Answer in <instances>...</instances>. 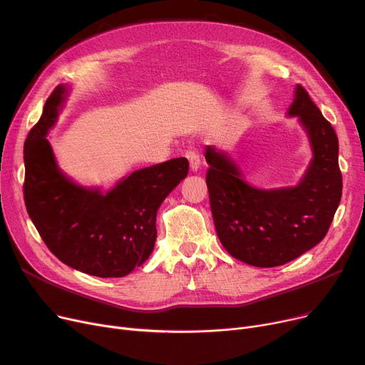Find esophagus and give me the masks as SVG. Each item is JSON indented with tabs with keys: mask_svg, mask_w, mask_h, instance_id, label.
<instances>
[{
	"mask_svg": "<svg viewBox=\"0 0 365 365\" xmlns=\"http://www.w3.org/2000/svg\"><path fill=\"white\" fill-rule=\"evenodd\" d=\"M186 158H187V161H189V167H190V171H198L200 170V167H201V161H200V157H198V153H195V152H192V150H189V152H186Z\"/></svg>",
	"mask_w": 365,
	"mask_h": 365,
	"instance_id": "esophagus-1",
	"label": "esophagus"
}]
</instances>
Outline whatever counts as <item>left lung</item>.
<instances>
[{
  "mask_svg": "<svg viewBox=\"0 0 365 365\" xmlns=\"http://www.w3.org/2000/svg\"><path fill=\"white\" fill-rule=\"evenodd\" d=\"M287 117L297 118L312 150L294 186L257 187L247 182L229 150L205 148V182L217 237L232 257L257 267L281 266L321 242L341 197L334 128L299 84Z\"/></svg>",
  "mask_w": 365,
  "mask_h": 365,
  "instance_id": "8db88e82",
  "label": "left lung"
}]
</instances>
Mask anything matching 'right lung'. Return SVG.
I'll list each match as a JSON object with an SVG mask.
<instances>
[{
	"label": "right lung",
	"mask_w": 365,
	"mask_h": 365,
	"mask_svg": "<svg viewBox=\"0 0 365 365\" xmlns=\"http://www.w3.org/2000/svg\"><path fill=\"white\" fill-rule=\"evenodd\" d=\"M72 87L61 84L47 99L25 142V204L50 252L73 269L120 278L142 266L157 240L163 201L187 175L186 158L145 167L109 190L75 182L59 167L48 131Z\"/></svg>",
	"instance_id": "1"
}]
</instances>
